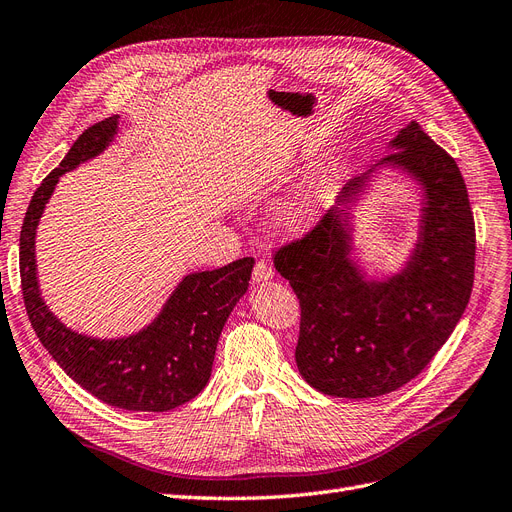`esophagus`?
<instances>
[{
  "instance_id": "esophagus-1",
  "label": "esophagus",
  "mask_w": 512,
  "mask_h": 512,
  "mask_svg": "<svg viewBox=\"0 0 512 512\" xmlns=\"http://www.w3.org/2000/svg\"><path fill=\"white\" fill-rule=\"evenodd\" d=\"M273 269L269 267L267 262H262V260H258L256 264H254V273H252V279L256 281V284H264V281H269V279H273Z\"/></svg>"
}]
</instances>
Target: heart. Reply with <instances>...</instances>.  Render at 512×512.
I'll return each mask as SVG.
<instances>
[{
  "label": "heart",
  "mask_w": 512,
  "mask_h": 512,
  "mask_svg": "<svg viewBox=\"0 0 512 512\" xmlns=\"http://www.w3.org/2000/svg\"><path fill=\"white\" fill-rule=\"evenodd\" d=\"M322 201V184L313 180L305 182L277 203L273 209V222L284 233H303L320 216Z\"/></svg>",
  "instance_id": "1"
}]
</instances>
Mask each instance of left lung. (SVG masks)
<instances>
[{
    "label": "left lung",
    "instance_id": "obj_1",
    "mask_svg": "<svg viewBox=\"0 0 512 512\" xmlns=\"http://www.w3.org/2000/svg\"><path fill=\"white\" fill-rule=\"evenodd\" d=\"M390 150L396 152L343 188L337 205L303 239L275 252V269L301 303L298 373L334 398H377L415 379L470 301L477 239L460 167L417 122L398 131ZM379 166L415 179L425 207L403 271L368 280L350 258L353 225L346 209Z\"/></svg>",
    "mask_w": 512,
    "mask_h": 512
}]
</instances>
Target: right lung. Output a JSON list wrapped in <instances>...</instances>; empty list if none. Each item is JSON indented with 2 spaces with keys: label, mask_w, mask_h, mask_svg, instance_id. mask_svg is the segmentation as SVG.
Returning <instances> with one entry per match:
<instances>
[{
  "label": "right lung",
  "mask_w": 512,
  "mask_h": 512,
  "mask_svg": "<svg viewBox=\"0 0 512 512\" xmlns=\"http://www.w3.org/2000/svg\"><path fill=\"white\" fill-rule=\"evenodd\" d=\"M118 118L88 127L33 192L21 228V288L35 334L78 385L118 409L163 413L192 400L207 385L220 332L248 292L254 260L241 258L216 271L186 275L161 313L129 337H86L57 320L38 286L35 231L61 175L108 148L118 133Z\"/></svg>",
  "instance_id": "add662e5"
}]
</instances>
